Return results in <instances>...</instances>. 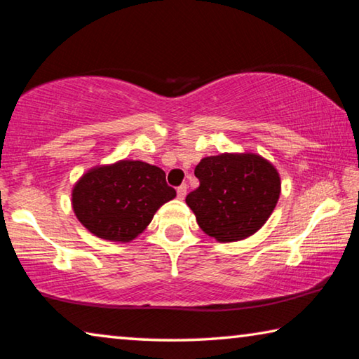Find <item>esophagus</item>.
Here are the masks:
<instances>
[{
    "instance_id": "obj_1",
    "label": "esophagus",
    "mask_w": 359,
    "mask_h": 359,
    "mask_svg": "<svg viewBox=\"0 0 359 359\" xmlns=\"http://www.w3.org/2000/svg\"><path fill=\"white\" fill-rule=\"evenodd\" d=\"M176 194H178L180 201H183V198L186 197V194H187V186L186 184H181L178 189H176Z\"/></svg>"
}]
</instances>
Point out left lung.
<instances>
[{
    "label": "left lung",
    "mask_w": 359,
    "mask_h": 359,
    "mask_svg": "<svg viewBox=\"0 0 359 359\" xmlns=\"http://www.w3.org/2000/svg\"><path fill=\"white\" fill-rule=\"evenodd\" d=\"M194 173L201 181L186 203L202 231L218 242H238L266 224L277 207L280 175L252 152L203 157Z\"/></svg>",
    "instance_id": "left-lung-1"
}]
</instances>
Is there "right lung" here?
Instances as JSON below:
<instances>
[{"label":"right lung","instance_id":"1","mask_svg":"<svg viewBox=\"0 0 359 359\" xmlns=\"http://www.w3.org/2000/svg\"><path fill=\"white\" fill-rule=\"evenodd\" d=\"M176 197L165 172L141 161L90 168L72 192L76 218L109 242H130L148 227L156 211Z\"/></svg>","mask_w":359,"mask_h":359}]
</instances>
